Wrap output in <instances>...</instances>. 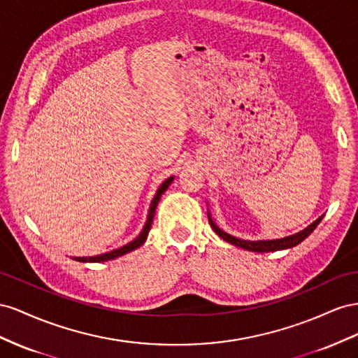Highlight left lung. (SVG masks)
<instances>
[{"label":"left lung","instance_id":"left-lung-1","mask_svg":"<svg viewBox=\"0 0 358 358\" xmlns=\"http://www.w3.org/2000/svg\"><path fill=\"white\" fill-rule=\"evenodd\" d=\"M324 214L322 216H320L318 219H316L315 222H312L309 227H306L304 229L299 231L292 234V236H288V237H283V238H274V240H257V241H250V240H243V238H237L231 236V234L224 232L223 229H220L216 223H214L213 217H211V213L208 211V222L211 224L213 231L217 234V236L220 238H223L224 241H228L231 244H234V246H238L241 249H246V250H250V252H275V250H283V249H291L294 246H297V244H300L304 238H308L310 234L313 232V229L318 227L320 222L322 220Z\"/></svg>","mask_w":358,"mask_h":358}]
</instances>
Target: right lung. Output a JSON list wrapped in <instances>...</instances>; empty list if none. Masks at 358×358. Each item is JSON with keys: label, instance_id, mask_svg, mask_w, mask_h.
I'll return each mask as SVG.
<instances>
[{"label": "right lung", "instance_id": "add662e5", "mask_svg": "<svg viewBox=\"0 0 358 358\" xmlns=\"http://www.w3.org/2000/svg\"><path fill=\"white\" fill-rule=\"evenodd\" d=\"M173 177H168L165 181L162 182V185L159 186L155 198H152L151 203H150V208H148V216H147V220H145V224L144 228H142V231L139 232V236L131 240L130 243L124 244V246H121L118 249H114L110 252H105V253H100V255H96V257H73L75 261H79V262H105V261H110V259H115L118 257H122V255H126L131 250H135L138 248H141L142 244L145 243L147 237H148V232H150V228H151V223H152V217H155V213H156V208H157V203L162 198L163 193H165V190L171 186Z\"/></svg>", "mask_w": 358, "mask_h": 358}]
</instances>
